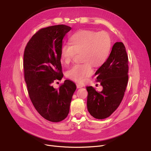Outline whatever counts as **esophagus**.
<instances>
[{
	"label": "esophagus",
	"mask_w": 151,
	"mask_h": 151,
	"mask_svg": "<svg viewBox=\"0 0 151 151\" xmlns=\"http://www.w3.org/2000/svg\"><path fill=\"white\" fill-rule=\"evenodd\" d=\"M76 85L77 88H83V85H82V84H81L80 83H76Z\"/></svg>",
	"instance_id": "34e87169"
}]
</instances>
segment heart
Returning a JSON list of instances; mask_svg holds the SVG:
<instances>
[{
    "label": "heart",
    "mask_w": 151,
    "mask_h": 151,
    "mask_svg": "<svg viewBox=\"0 0 151 151\" xmlns=\"http://www.w3.org/2000/svg\"><path fill=\"white\" fill-rule=\"evenodd\" d=\"M70 44H63L60 50L63 62L68 63L72 60L76 52H82V64H75L66 72V75L71 80L79 83L85 81L93 70L92 65L99 67L108 59L111 48V40L105 32H97L84 30L78 32L70 37Z\"/></svg>",
    "instance_id": "b5f03b06"
}]
</instances>
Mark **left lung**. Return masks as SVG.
Masks as SVG:
<instances>
[{
    "mask_svg": "<svg viewBox=\"0 0 151 151\" xmlns=\"http://www.w3.org/2000/svg\"><path fill=\"white\" fill-rule=\"evenodd\" d=\"M128 72V56L125 46L122 42H116L107 60L95 73L103 90L98 92L92 86L86 88L88 92L87 107L91 116L103 119L114 113L124 97Z\"/></svg>",
    "mask_w": 151,
    "mask_h": 151,
    "instance_id": "obj_1",
    "label": "left lung"
}]
</instances>
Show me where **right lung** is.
Segmentation results:
<instances>
[{"label": "right lung", "instance_id": "add662e5", "mask_svg": "<svg viewBox=\"0 0 151 151\" xmlns=\"http://www.w3.org/2000/svg\"><path fill=\"white\" fill-rule=\"evenodd\" d=\"M65 25L42 29L30 38L24 53V78L32 103L45 119L58 122L68 116L76 84L66 80L59 89L52 86L63 75L60 62L63 38L71 30Z\"/></svg>", "mask_w": 151, "mask_h": 151}]
</instances>
